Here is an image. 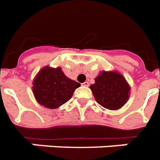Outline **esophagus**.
I'll list each match as a JSON object with an SVG mask.
<instances>
[{
    "mask_svg": "<svg viewBox=\"0 0 160 160\" xmlns=\"http://www.w3.org/2000/svg\"><path fill=\"white\" fill-rule=\"evenodd\" d=\"M82 85L83 86H86V87H88V86L90 85V84H89V82H88V81H85V82L83 83Z\"/></svg>",
    "mask_w": 160,
    "mask_h": 160,
    "instance_id": "1",
    "label": "esophagus"
}]
</instances>
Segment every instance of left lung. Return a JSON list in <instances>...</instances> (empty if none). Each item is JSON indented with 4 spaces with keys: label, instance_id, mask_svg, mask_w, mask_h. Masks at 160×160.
<instances>
[{
    "label": "left lung",
    "instance_id": "obj_1",
    "mask_svg": "<svg viewBox=\"0 0 160 160\" xmlns=\"http://www.w3.org/2000/svg\"><path fill=\"white\" fill-rule=\"evenodd\" d=\"M95 80V83L90 85V89L101 106L114 110L121 108L127 102L130 88L119 73L103 71Z\"/></svg>",
    "mask_w": 160,
    "mask_h": 160
}]
</instances>
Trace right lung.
<instances>
[{
    "instance_id": "1",
    "label": "right lung",
    "mask_w": 160,
    "mask_h": 160,
    "mask_svg": "<svg viewBox=\"0 0 160 160\" xmlns=\"http://www.w3.org/2000/svg\"><path fill=\"white\" fill-rule=\"evenodd\" d=\"M80 83L67 78L61 68H43L33 82V93L37 102L49 109L58 108L67 102Z\"/></svg>"
}]
</instances>
